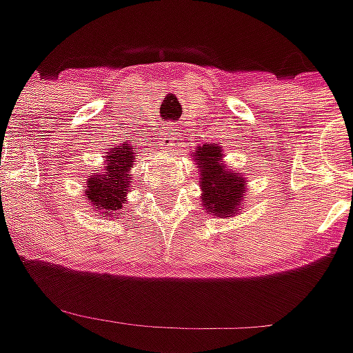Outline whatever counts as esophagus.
I'll list each match as a JSON object with an SVG mask.
<instances>
[{
	"label": "esophagus",
	"mask_w": 353,
	"mask_h": 353,
	"mask_svg": "<svg viewBox=\"0 0 353 353\" xmlns=\"http://www.w3.org/2000/svg\"><path fill=\"white\" fill-rule=\"evenodd\" d=\"M179 128L176 127V125H165L164 130H162V139H160V142H162V146H172L174 142L177 140V132Z\"/></svg>",
	"instance_id": "34e87169"
}]
</instances>
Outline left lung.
I'll return each instance as SVG.
<instances>
[{
  "instance_id": "8db88e82",
  "label": "left lung",
  "mask_w": 353,
  "mask_h": 353,
  "mask_svg": "<svg viewBox=\"0 0 353 353\" xmlns=\"http://www.w3.org/2000/svg\"><path fill=\"white\" fill-rule=\"evenodd\" d=\"M191 158L199 168V199L207 214L219 219L240 214L248 193L246 177L226 168L223 148L219 144H203Z\"/></svg>"
}]
</instances>
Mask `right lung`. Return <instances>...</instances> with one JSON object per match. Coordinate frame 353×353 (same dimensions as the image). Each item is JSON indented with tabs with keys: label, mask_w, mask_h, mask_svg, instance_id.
Listing matches in <instances>:
<instances>
[{
	"label": "right lung",
	"mask_w": 353,
	"mask_h": 353,
	"mask_svg": "<svg viewBox=\"0 0 353 353\" xmlns=\"http://www.w3.org/2000/svg\"><path fill=\"white\" fill-rule=\"evenodd\" d=\"M137 154L139 150H134L132 144H115L107 150L103 168L95 170V174L88 177L83 195L97 213L111 219L123 214L121 209L127 203L130 170Z\"/></svg>",
	"instance_id": "right-lung-1"
}]
</instances>
